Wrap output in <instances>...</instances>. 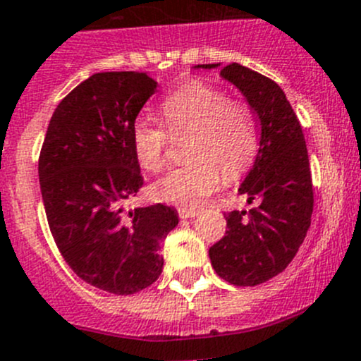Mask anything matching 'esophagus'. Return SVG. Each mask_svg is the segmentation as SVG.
I'll use <instances>...</instances> for the list:
<instances>
[{
    "label": "esophagus",
    "instance_id": "esophagus-1",
    "mask_svg": "<svg viewBox=\"0 0 361 361\" xmlns=\"http://www.w3.org/2000/svg\"><path fill=\"white\" fill-rule=\"evenodd\" d=\"M178 215H180V219H192V216H197L199 215V209L180 208V209H178Z\"/></svg>",
    "mask_w": 361,
    "mask_h": 361
}]
</instances>
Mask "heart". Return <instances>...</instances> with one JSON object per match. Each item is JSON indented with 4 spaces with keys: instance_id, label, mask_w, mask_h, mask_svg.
I'll return each instance as SVG.
<instances>
[{
    "instance_id": "heart-1",
    "label": "heart",
    "mask_w": 361,
    "mask_h": 361,
    "mask_svg": "<svg viewBox=\"0 0 361 361\" xmlns=\"http://www.w3.org/2000/svg\"><path fill=\"white\" fill-rule=\"evenodd\" d=\"M173 137L190 135L187 157L192 164L174 169L152 185L155 201L195 208L216 190L220 171L240 178L257 155V127L250 107L229 100L224 90L192 80L167 95L160 106ZM169 135L148 118L132 127V148L139 166L159 173L166 160Z\"/></svg>"
}]
</instances>
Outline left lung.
<instances>
[{
	"instance_id": "obj_1",
	"label": "left lung",
	"mask_w": 361,
	"mask_h": 361,
	"mask_svg": "<svg viewBox=\"0 0 361 361\" xmlns=\"http://www.w3.org/2000/svg\"><path fill=\"white\" fill-rule=\"evenodd\" d=\"M220 68L236 86L261 125L254 166L238 192L252 209L227 213L226 236L209 248L219 277L234 286H257L288 268L303 243L314 208L309 153L302 125L277 82L243 65H195Z\"/></svg>"
}]
</instances>
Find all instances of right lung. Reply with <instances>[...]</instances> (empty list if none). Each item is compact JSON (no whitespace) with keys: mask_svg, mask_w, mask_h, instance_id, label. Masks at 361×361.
<instances>
[{"mask_svg":"<svg viewBox=\"0 0 361 361\" xmlns=\"http://www.w3.org/2000/svg\"><path fill=\"white\" fill-rule=\"evenodd\" d=\"M157 86L146 72L93 73L58 104L38 160L63 259L77 277L113 295H134L159 279L160 247L178 226L171 206L121 208L142 187L132 127Z\"/></svg>","mask_w":361,"mask_h":361,"instance_id":"right-lung-1","label":"right lung"}]
</instances>
